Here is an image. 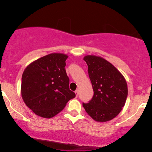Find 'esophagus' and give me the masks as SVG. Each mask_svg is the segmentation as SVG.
Listing matches in <instances>:
<instances>
[{
    "instance_id": "esophagus-1",
    "label": "esophagus",
    "mask_w": 152,
    "mask_h": 152,
    "mask_svg": "<svg viewBox=\"0 0 152 152\" xmlns=\"http://www.w3.org/2000/svg\"><path fill=\"white\" fill-rule=\"evenodd\" d=\"M75 93H76V96H78V90L76 89V91H75Z\"/></svg>"
}]
</instances>
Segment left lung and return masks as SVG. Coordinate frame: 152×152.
<instances>
[{"mask_svg":"<svg viewBox=\"0 0 152 152\" xmlns=\"http://www.w3.org/2000/svg\"><path fill=\"white\" fill-rule=\"evenodd\" d=\"M88 66L94 96L86 111L94 120L106 122L116 117L126 103L128 95L124 77L111 63L100 56L88 55L83 58Z\"/></svg>","mask_w":152,"mask_h":152,"instance_id":"1","label":"left lung"}]
</instances>
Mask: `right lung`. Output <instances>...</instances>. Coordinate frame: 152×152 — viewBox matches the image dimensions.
Wrapping results in <instances>:
<instances>
[{
  "label": "right lung",
  "mask_w": 152,
  "mask_h": 152,
  "mask_svg": "<svg viewBox=\"0 0 152 152\" xmlns=\"http://www.w3.org/2000/svg\"><path fill=\"white\" fill-rule=\"evenodd\" d=\"M67 58L64 53L48 54L29 64L23 73L22 99L38 116L53 117L76 96L69 89L65 70Z\"/></svg>",
  "instance_id": "obj_1"
}]
</instances>
